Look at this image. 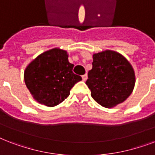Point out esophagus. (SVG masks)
<instances>
[{
    "label": "esophagus",
    "instance_id": "esophagus-1",
    "mask_svg": "<svg viewBox=\"0 0 155 155\" xmlns=\"http://www.w3.org/2000/svg\"><path fill=\"white\" fill-rule=\"evenodd\" d=\"M82 79H83V80H84V81H86V80H87V74H85V75H82Z\"/></svg>",
    "mask_w": 155,
    "mask_h": 155
}]
</instances>
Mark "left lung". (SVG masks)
<instances>
[{
    "instance_id": "1",
    "label": "left lung",
    "mask_w": 155,
    "mask_h": 155,
    "mask_svg": "<svg viewBox=\"0 0 155 155\" xmlns=\"http://www.w3.org/2000/svg\"><path fill=\"white\" fill-rule=\"evenodd\" d=\"M92 58V68L86 81L92 98L108 108L125 101L136 81L134 70L127 58L111 50L93 54Z\"/></svg>"
}]
</instances>
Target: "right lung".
Returning a JSON list of instances; mask_svg holds the SVG:
<instances>
[{
	"label": "right lung",
	"instance_id": "obj_1",
	"mask_svg": "<svg viewBox=\"0 0 155 155\" xmlns=\"http://www.w3.org/2000/svg\"><path fill=\"white\" fill-rule=\"evenodd\" d=\"M68 52L55 47L40 54L24 71L25 84L33 98L41 104L54 107L70 95L71 87L82 80L72 71Z\"/></svg>",
	"mask_w": 155,
	"mask_h": 155
}]
</instances>
